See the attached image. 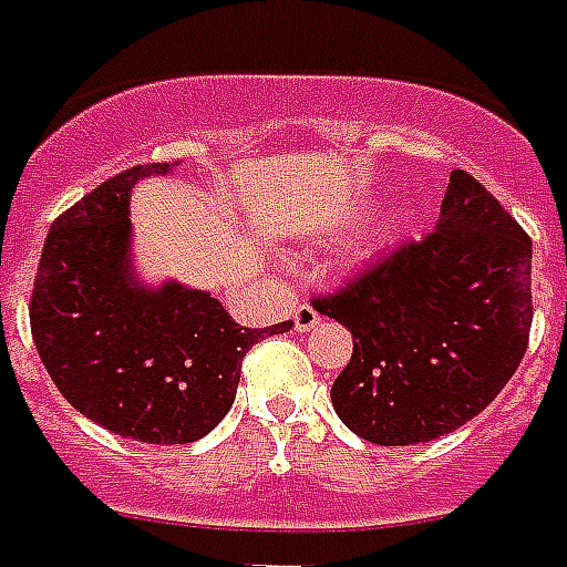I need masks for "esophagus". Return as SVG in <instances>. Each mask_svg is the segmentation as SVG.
Wrapping results in <instances>:
<instances>
[{
  "instance_id": "esophagus-1",
  "label": "esophagus",
  "mask_w": 567,
  "mask_h": 567,
  "mask_svg": "<svg viewBox=\"0 0 567 567\" xmlns=\"http://www.w3.org/2000/svg\"><path fill=\"white\" fill-rule=\"evenodd\" d=\"M292 321H296V330H312L319 328V312L312 310L310 305H298L296 310H292Z\"/></svg>"
}]
</instances>
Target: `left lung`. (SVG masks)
Here are the masks:
<instances>
[{
    "mask_svg": "<svg viewBox=\"0 0 567 567\" xmlns=\"http://www.w3.org/2000/svg\"><path fill=\"white\" fill-rule=\"evenodd\" d=\"M533 243L468 172H451L442 219L310 305L354 333L330 401L374 445H419L486 410L533 324Z\"/></svg>",
    "mask_w": 567,
    "mask_h": 567,
    "instance_id": "8db88e82",
    "label": "left lung"
}]
</instances>
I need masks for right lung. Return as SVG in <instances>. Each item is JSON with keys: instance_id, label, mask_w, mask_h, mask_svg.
<instances>
[{"instance_id": "right-lung-1", "label": "right lung", "mask_w": 567, "mask_h": 567, "mask_svg": "<svg viewBox=\"0 0 567 567\" xmlns=\"http://www.w3.org/2000/svg\"><path fill=\"white\" fill-rule=\"evenodd\" d=\"M146 163L113 175L52 221L29 319L38 354L61 395L116 436L187 445L234 404L243 357L292 321L239 328L207 292L128 284V193Z\"/></svg>"}]
</instances>
